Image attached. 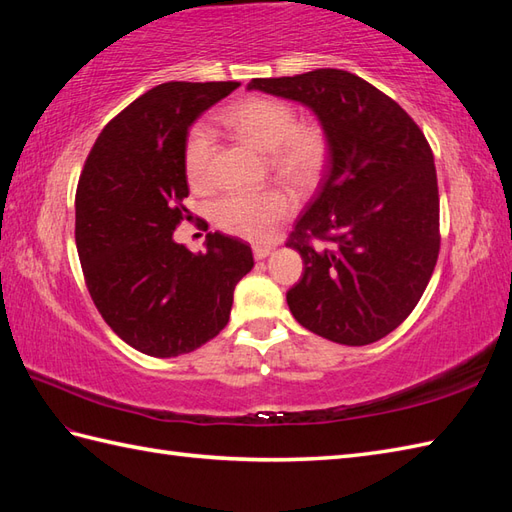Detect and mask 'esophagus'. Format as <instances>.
Here are the masks:
<instances>
[{
  "mask_svg": "<svg viewBox=\"0 0 512 512\" xmlns=\"http://www.w3.org/2000/svg\"><path fill=\"white\" fill-rule=\"evenodd\" d=\"M270 253H273V246H268V244H255L253 246L255 259H266Z\"/></svg>",
  "mask_w": 512,
  "mask_h": 512,
  "instance_id": "esophagus-1",
  "label": "esophagus"
}]
</instances>
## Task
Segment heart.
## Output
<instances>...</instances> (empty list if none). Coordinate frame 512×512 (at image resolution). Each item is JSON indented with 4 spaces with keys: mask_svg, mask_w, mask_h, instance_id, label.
Here are the masks:
<instances>
[{
    "mask_svg": "<svg viewBox=\"0 0 512 512\" xmlns=\"http://www.w3.org/2000/svg\"><path fill=\"white\" fill-rule=\"evenodd\" d=\"M222 123L246 143L268 151V169L295 189L317 184L330 158V138L323 125L297 123L295 107L268 96H250L222 112ZM215 138L206 123H193L182 143V162L193 187H206L213 180ZM292 200L277 187L259 191H233L211 206L213 222L222 231L264 242L275 228L288 220Z\"/></svg>",
    "mask_w": 512,
    "mask_h": 512,
    "instance_id": "b5f03b06",
    "label": "heart"
}]
</instances>
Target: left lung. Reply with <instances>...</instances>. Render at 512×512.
I'll return each mask as SVG.
<instances>
[{
	"label": "left lung",
	"mask_w": 512,
	"mask_h": 512,
	"mask_svg": "<svg viewBox=\"0 0 512 512\" xmlns=\"http://www.w3.org/2000/svg\"><path fill=\"white\" fill-rule=\"evenodd\" d=\"M310 107L330 138V167L288 246L303 275L288 308L341 345L383 339L418 306L440 253L438 176L427 138L402 107L345 70L253 79Z\"/></svg>",
	"instance_id": "1"
}]
</instances>
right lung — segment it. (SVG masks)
<instances>
[{
  "label": "right lung",
  "mask_w": 512,
  "mask_h": 512,
  "mask_svg": "<svg viewBox=\"0 0 512 512\" xmlns=\"http://www.w3.org/2000/svg\"><path fill=\"white\" fill-rule=\"evenodd\" d=\"M237 81L162 83L112 118L76 189V250L105 323L134 350L171 358L198 350L231 317L253 250L209 233L206 250L173 242L189 195L182 143L195 118Z\"/></svg>",
  "instance_id": "right-lung-1"
}]
</instances>
